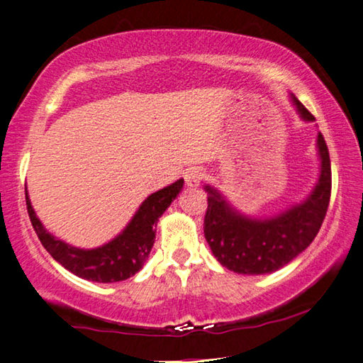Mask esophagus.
<instances>
[{
    "mask_svg": "<svg viewBox=\"0 0 363 363\" xmlns=\"http://www.w3.org/2000/svg\"><path fill=\"white\" fill-rule=\"evenodd\" d=\"M185 182H186V186L190 188H196L201 180L204 178V172L201 167H190V169L185 170Z\"/></svg>",
    "mask_w": 363,
    "mask_h": 363,
    "instance_id": "obj_1",
    "label": "esophagus"
}]
</instances>
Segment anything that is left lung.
Masks as SVG:
<instances>
[{"mask_svg": "<svg viewBox=\"0 0 363 363\" xmlns=\"http://www.w3.org/2000/svg\"><path fill=\"white\" fill-rule=\"evenodd\" d=\"M299 118L311 123L314 116L291 94ZM319 178L301 203L272 218H250L239 213L224 194L206 185L208 209L204 238L213 255L225 269L242 275H265L290 264L316 238L330 198V159L321 133H318Z\"/></svg>", "mask_w": 363, "mask_h": 363, "instance_id": "1", "label": "left lung"}]
</instances>
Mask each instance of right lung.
<instances>
[{"label":"right lung","instance_id":"1","mask_svg":"<svg viewBox=\"0 0 363 363\" xmlns=\"http://www.w3.org/2000/svg\"><path fill=\"white\" fill-rule=\"evenodd\" d=\"M183 183L185 182L180 178L172 185L147 196L123 233L96 249L73 247L52 235L35 216L28 188H26V204H28L30 223L42 245L62 267L83 280L114 283L128 280L143 269L155 242L157 220L182 191Z\"/></svg>","mask_w":363,"mask_h":363}]
</instances>
